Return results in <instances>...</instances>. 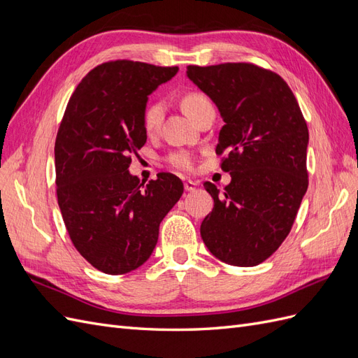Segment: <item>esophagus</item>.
<instances>
[{"mask_svg": "<svg viewBox=\"0 0 358 358\" xmlns=\"http://www.w3.org/2000/svg\"><path fill=\"white\" fill-rule=\"evenodd\" d=\"M196 187H197V183L192 182V180H185V182H183V188H185V191H188V192L196 191Z\"/></svg>", "mask_w": 358, "mask_h": 358, "instance_id": "1", "label": "esophagus"}]
</instances>
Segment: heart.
I'll return each instance as SVG.
<instances>
[{"label":"heart","instance_id":"heart-1","mask_svg":"<svg viewBox=\"0 0 358 358\" xmlns=\"http://www.w3.org/2000/svg\"><path fill=\"white\" fill-rule=\"evenodd\" d=\"M180 106L183 112H185L192 121H196V117L200 115V112L208 106H210V101L208 100V96H204L200 92H189L187 95H183ZM162 116H164V106L159 101H150L146 106L142 122L148 134H154L157 131L162 121ZM167 161L173 169L180 171H188L192 169V157L188 152H185V150H179V152L171 154L167 158Z\"/></svg>","mask_w":358,"mask_h":358}]
</instances>
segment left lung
I'll return each instance as SVG.
<instances>
[{
    "instance_id": "8db88e82",
    "label": "left lung",
    "mask_w": 358,
    "mask_h": 358,
    "mask_svg": "<svg viewBox=\"0 0 358 358\" xmlns=\"http://www.w3.org/2000/svg\"><path fill=\"white\" fill-rule=\"evenodd\" d=\"M224 121L216 154L231 182L204 188L213 209L201 239L221 262L252 267L285 241L308 189L309 131L294 94L276 73L248 62L187 67Z\"/></svg>"
}]
</instances>
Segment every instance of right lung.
I'll list each match as a JSON object with an SVG mask.
<instances>
[{
    "label": "right lung",
    "mask_w": 358,
    "mask_h": 358,
    "mask_svg": "<svg viewBox=\"0 0 358 358\" xmlns=\"http://www.w3.org/2000/svg\"><path fill=\"white\" fill-rule=\"evenodd\" d=\"M178 70L104 62L82 79L64 113L55 142L58 204L74 248L103 273L124 275L146 263L162 218L183 192L171 173L145 183L128 171L148 138V96Z\"/></svg>",
    "instance_id": "add662e5"
}]
</instances>
